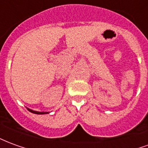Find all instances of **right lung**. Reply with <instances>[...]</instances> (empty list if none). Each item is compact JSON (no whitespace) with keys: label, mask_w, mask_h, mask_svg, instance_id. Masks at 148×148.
<instances>
[{"label":"right lung","mask_w":148,"mask_h":148,"mask_svg":"<svg viewBox=\"0 0 148 148\" xmlns=\"http://www.w3.org/2000/svg\"><path fill=\"white\" fill-rule=\"evenodd\" d=\"M27 109L29 112H32V113H35V114H47V113H49L48 112H37V111H34V110H32V109H28V108H27Z\"/></svg>","instance_id":"right-lung-1"}]
</instances>
